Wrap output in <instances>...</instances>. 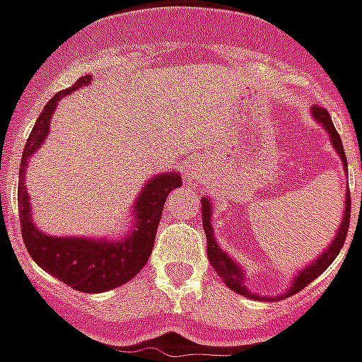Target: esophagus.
<instances>
[{
  "label": "esophagus",
  "mask_w": 362,
  "mask_h": 362,
  "mask_svg": "<svg viewBox=\"0 0 362 362\" xmlns=\"http://www.w3.org/2000/svg\"><path fill=\"white\" fill-rule=\"evenodd\" d=\"M189 181H191V185H199V181H205L203 179V173H201V169H189Z\"/></svg>",
  "instance_id": "1"
}]
</instances>
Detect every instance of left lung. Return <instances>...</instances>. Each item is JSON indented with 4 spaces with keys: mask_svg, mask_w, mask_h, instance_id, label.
<instances>
[{
    "mask_svg": "<svg viewBox=\"0 0 362 362\" xmlns=\"http://www.w3.org/2000/svg\"><path fill=\"white\" fill-rule=\"evenodd\" d=\"M311 114H313L315 122L321 124L323 129L329 134V139H331V144H333V148H335V151L339 153V157H341L343 167H345V173H347V157H345V151H343V141H341L337 129H335L333 122H331L329 112L325 108H321V106H313V108H311ZM201 218H203V228H205L206 234V256H209V262L213 264L214 272L218 274V278H221L230 290L236 291V293H240V296L254 298V300H264L260 296L248 291V288L244 286L243 268H240V266H238L228 254L224 252L218 244H216V238H214L213 234V224H211V218H213V203H211V199H206V197H203V216H201ZM349 218H351V193H349L347 189V195H345V213H343V221H341V226H339L335 238L331 240V244H329L323 252L319 254V258H315L310 266H305L303 270L298 272V276H293L290 290L286 291L281 298H288V296L298 293V291L303 290L308 284H311V281L315 280L319 274H323V272L327 270L329 264L337 258V254L341 252V248H343V244H345V238H347L349 233ZM266 300H268V298H266Z\"/></svg>",
    "mask_w": 362,
    "mask_h": 362,
    "instance_id": "left-lung-1",
    "label": "left lung"
}]
</instances>
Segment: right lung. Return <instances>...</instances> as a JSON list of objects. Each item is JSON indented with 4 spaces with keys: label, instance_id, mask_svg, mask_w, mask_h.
<instances>
[{
    "label": "right lung",
    "instance_id": "add662e5",
    "mask_svg": "<svg viewBox=\"0 0 362 362\" xmlns=\"http://www.w3.org/2000/svg\"><path fill=\"white\" fill-rule=\"evenodd\" d=\"M90 74L81 76L71 88L54 94L45 104L43 112L35 122L31 136L27 139L19 169V187H17V203H19V221L25 248L45 272H49L57 280L64 281L76 291L84 293H100L114 290L129 281L138 274L149 254L153 250L157 226L163 214L167 195L181 187V175L177 171H167L151 177L132 209L136 218L132 230L122 240H104V238H76V236H51L41 233L31 218V203L25 189V169L27 159L43 146L49 134L52 112L62 96L78 90L81 86L90 84Z\"/></svg>",
    "mask_w": 362,
    "mask_h": 362
}]
</instances>
